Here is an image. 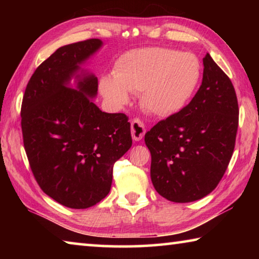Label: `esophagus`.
Returning <instances> with one entry per match:
<instances>
[{
  "mask_svg": "<svg viewBox=\"0 0 259 259\" xmlns=\"http://www.w3.org/2000/svg\"><path fill=\"white\" fill-rule=\"evenodd\" d=\"M145 125H144L143 121L139 119H134L131 121V136H133V139L136 142H139L142 140L144 135H145Z\"/></svg>",
  "mask_w": 259,
  "mask_h": 259,
  "instance_id": "1",
  "label": "esophagus"
}]
</instances>
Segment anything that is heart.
<instances>
[{
	"mask_svg": "<svg viewBox=\"0 0 259 259\" xmlns=\"http://www.w3.org/2000/svg\"><path fill=\"white\" fill-rule=\"evenodd\" d=\"M201 75L202 66L192 52L144 48L121 56L113 76L100 78L99 89L116 106L128 103L130 93H142L144 108L156 116L168 117L186 106Z\"/></svg>",
	"mask_w": 259,
	"mask_h": 259,
	"instance_id": "1",
	"label": "heart"
}]
</instances>
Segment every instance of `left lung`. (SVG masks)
Listing matches in <instances>:
<instances>
[{
    "label": "left lung",
    "mask_w": 259,
    "mask_h": 259,
    "mask_svg": "<svg viewBox=\"0 0 259 259\" xmlns=\"http://www.w3.org/2000/svg\"><path fill=\"white\" fill-rule=\"evenodd\" d=\"M203 66L202 83L190 104L145 135L153 186L172 202H192L211 193L234 151L239 125L234 87L209 54Z\"/></svg>",
    "instance_id": "left-lung-1"
}]
</instances>
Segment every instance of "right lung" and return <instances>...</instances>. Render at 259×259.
Here are the masks:
<instances>
[{
	"label": "right lung",
	"mask_w": 259,
	"mask_h": 259,
	"mask_svg": "<svg viewBox=\"0 0 259 259\" xmlns=\"http://www.w3.org/2000/svg\"><path fill=\"white\" fill-rule=\"evenodd\" d=\"M102 46L90 38L57 49L34 72L21 104L34 177L47 195L72 209L93 207L108 194L114 163L133 145L128 116L100 111L91 100L98 78L81 71ZM74 76L76 90L69 88Z\"/></svg>",
	"instance_id": "1"
}]
</instances>
